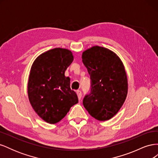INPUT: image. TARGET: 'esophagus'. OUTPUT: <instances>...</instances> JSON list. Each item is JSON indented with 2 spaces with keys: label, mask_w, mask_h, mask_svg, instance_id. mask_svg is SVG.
Returning <instances> with one entry per match:
<instances>
[{
  "label": "esophagus",
  "mask_w": 158,
  "mask_h": 158,
  "mask_svg": "<svg viewBox=\"0 0 158 158\" xmlns=\"http://www.w3.org/2000/svg\"><path fill=\"white\" fill-rule=\"evenodd\" d=\"M76 94H77V95H78V99H80L81 98H82V92H81L80 90H77L76 91Z\"/></svg>",
  "instance_id": "1"
}]
</instances>
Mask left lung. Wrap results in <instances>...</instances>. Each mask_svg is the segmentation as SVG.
Listing matches in <instances>:
<instances>
[{"label": "left lung", "mask_w": 158, "mask_h": 158, "mask_svg": "<svg viewBox=\"0 0 158 158\" xmlns=\"http://www.w3.org/2000/svg\"><path fill=\"white\" fill-rule=\"evenodd\" d=\"M90 76V92L83 105L98 121H107L117 113L125 102L128 82L123 64L118 56L102 47L94 46L82 54Z\"/></svg>", "instance_id": "1"}]
</instances>
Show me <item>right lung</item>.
<instances>
[{
    "label": "right lung",
    "mask_w": 158,
    "mask_h": 158,
    "mask_svg": "<svg viewBox=\"0 0 158 158\" xmlns=\"http://www.w3.org/2000/svg\"><path fill=\"white\" fill-rule=\"evenodd\" d=\"M73 61L70 51L55 48L40 55L31 66L28 97L34 111L47 123L59 122L78 102L77 95L70 89L69 77L64 76Z\"/></svg>",
    "instance_id": "1"
}]
</instances>
